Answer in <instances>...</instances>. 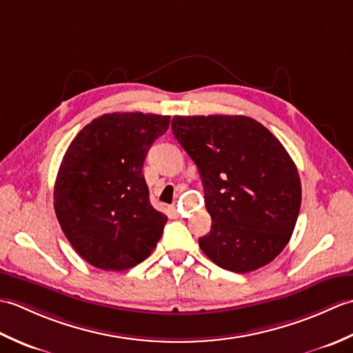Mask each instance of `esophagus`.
Segmentation results:
<instances>
[{
	"instance_id": "1",
	"label": "esophagus",
	"mask_w": 353,
	"mask_h": 353,
	"mask_svg": "<svg viewBox=\"0 0 353 353\" xmlns=\"http://www.w3.org/2000/svg\"><path fill=\"white\" fill-rule=\"evenodd\" d=\"M172 211H177V205H176V203L172 205Z\"/></svg>"
}]
</instances>
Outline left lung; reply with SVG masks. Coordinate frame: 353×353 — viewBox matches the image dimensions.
Here are the masks:
<instances>
[{
	"label": "left lung",
	"mask_w": 353,
	"mask_h": 353,
	"mask_svg": "<svg viewBox=\"0 0 353 353\" xmlns=\"http://www.w3.org/2000/svg\"><path fill=\"white\" fill-rule=\"evenodd\" d=\"M171 129L197 165L212 219L200 249L234 273L270 264L288 244L301 211V177L287 150L244 115L174 117Z\"/></svg>",
	"instance_id": "obj_1"
}]
</instances>
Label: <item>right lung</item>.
<instances>
[{
	"instance_id": "obj_1",
	"label": "right lung",
	"mask_w": 353,
	"mask_h": 353,
	"mask_svg": "<svg viewBox=\"0 0 353 353\" xmlns=\"http://www.w3.org/2000/svg\"><path fill=\"white\" fill-rule=\"evenodd\" d=\"M170 117L124 112L92 119L72 139L54 183L65 236L89 264L129 270L150 256L167 215L150 203L142 168Z\"/></svg>"
}]
</instances>
